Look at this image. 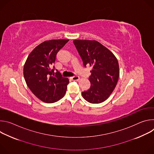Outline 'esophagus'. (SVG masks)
<instances>
[{"label": "esophagus", "instance_id": "34e87169", "mask_svg": "<svg viewBox=\"0 0 154 154\" xmlns=\"http://www.w3.org/2000/svg\"><path fill=\"white\" fill-rule=\"evenodd\" d=\"M71 79L73 81H78L80 79V77L79 76H74V77H71Z\"/></svg>", "mask_w": 154, "mask_h": 154}]
</instances>
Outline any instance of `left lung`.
I'll return each mask as SVG.
<instances>
[{
    "label": "left lung",
    "instance_id": "1",
    "mask_svg": "<svg viewBox=\"0 0 154 154\" xmlns=\"http://www.w3.org/2000/svg\"><path fill=\"white\" fill-rule=\"evenodd\" d=\"M84 66H93L89 77L90 88L82 92L83 97L91 103L106 100L113 91L119 75V64L114 54L95 40L73 41Z\"/></svg>",
    "mask_w": 154,
    "mask_h": 154
}]
</instances>
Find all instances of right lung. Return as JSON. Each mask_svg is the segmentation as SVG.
Listing matches in <instances>:
<instances>
[{
    "mask_svg": "<svg viewBox=\"0 0 154 154\" xmlns=\"http://www.w3.org/2000/svg\"><path fill=\"white\" fill-rule=\"evenodd\" d=\"M68 39L46 41L37 46L29 54L24 66V77L31 91L41 100L54 103L65 94L69 83L68 78L55 72V63L58 52Z\"/></svg>",
    "mask_w": 154,
    "mask_h": 154,
    "instance_id": "1",
    "label": "right lung"
}]
</instances>
